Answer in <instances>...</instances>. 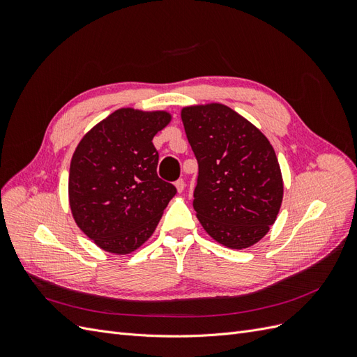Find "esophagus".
<instances>
[{"label": "esophagus", "mask_w": 357, "mask_h": 357, "mask_svg": "<svg viewBox=\"0 0 357 357\" xmlns=\"http://www.w3.org/2000/svg\"><path fill=\"white\" fill-rule=\"evenodd\" d=\"M176 188H177V192H183V190H185V188H186V185H185V180H183V178H178L177 181H176Z\"/></svg>", "instance_id": "34e87169"}]
</instances>
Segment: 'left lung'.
I'll use <instances>...</instances> for the list:
<instances>
[{
  "label": "left lung",
  "instance_id": "left-lung-1",
  "mask_svg": "<svg viewBox=\"0 0 357 357\" xmlns=\"http://www.w3.org/2000/svg\"><path fill=\"white\" fill-rule=\"evenodd\" d=\"M198 160L193 208L204 229L231 248H245L269 231L283 199L273 146L256 126L222 104L181 112Z\"/></svg>",
  "mask_w": 357,
  "mask_h": 357
}]
</instances>
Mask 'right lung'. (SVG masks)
Here are the masks:
<instances>
[{
	"label": "right lung",
	"instance_id": "add662e5",
	"mask_svg": "<svg viewBox=\"0 0 357 357\" xmlns=\"http://www.w3.org/2000/svg\"><path fill=\"white\" fill-rule=\"evenodd\" d=\"M165 112L121 109L86 134L73 155L70 207L79 228L105 252H134L153 234L174 185L158 176L152 139Z\"/></svg>",
	"mask_w": 357,
	"mask_h": 357
}]
</instances>
